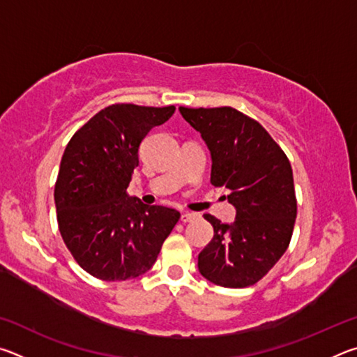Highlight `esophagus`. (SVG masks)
<instances>
[{"label": "esophagus", "instance_id": "1", "mask_svg": "<svg viewBox=\"0 0 357 357\" xmlns=\"http://www.w3.org/2000/svg\"><path fill=\"white\" fill-rule=\"evenodd\" d=\"M197 219H200V214H197V213H189V211H187V213L181 214V222H184V223L193 222V220H197Z\"/></svg>", "mask_w": 357, "mask_h": 357}]
</instances>
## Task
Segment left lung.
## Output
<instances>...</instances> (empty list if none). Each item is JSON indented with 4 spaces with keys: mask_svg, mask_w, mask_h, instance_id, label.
Segmentation results:
<instances>
[{
    "mask_svg": "<svg viewBox=\"0 0 357 357\" xmlns=\"http://www.w3.org/2000/svg\"><path fill=\"white\" fill-rule=\"evenodd\" d=\"M211 151V184L225 185L233 223L204 214L214 238L198 255V271L225 288H245L274 268L291 241L298 203L287 154L258 121L231 107H179Z\"/></svg>",
    "mask_w": 357,
    "mask_h": 357,
    "instance_id": "1",
    "label": "left lung"
}]
</instances>
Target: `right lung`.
I'll return each mask as SVG.
<instances>
[{
  "mask_svg": "<svg viewBox=\"0 0 357 357\" xmlns=\"http://www.w3.org/2000/svg\"><path fill=\"white\" fill-rule=\"evenodd\" d=\"M170 107L113 104L78 129L64 149L55 184L59 233L96 279L129 280L153 268L181 214L128 195L138 148L174 113Z\"/></svg>",
  "mask_w": 357,
  "mask_h": 357,
  "instance_id": "add662e5",
  "label": "right lung"
}]
</instances>
